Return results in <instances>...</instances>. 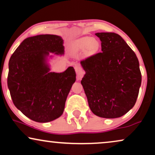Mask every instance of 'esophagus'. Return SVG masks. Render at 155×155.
<instances>
[{
    "label": "esophagus",
    "mask_w": 155,
    "mask_h": 155,
    "mask_svg": "<svg viewBox=\"0 0 155 155\" xmlns=\"http://www.w3.org/2000/svg\"><path fill=\"white\" fill-rule=\"evenodd\" d=\"M75 69L76 71V74H77V76H76L77 80H81L82 77H83V75H84V71L83 70V68H82L80 65H76L75 66Z\"/></svg>",
    "instance_id": "obj_1"
}]
</instances>
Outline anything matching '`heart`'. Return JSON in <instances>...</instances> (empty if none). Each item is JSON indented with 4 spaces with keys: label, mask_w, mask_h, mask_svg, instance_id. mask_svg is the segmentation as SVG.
Returning <instances> with one entry per match:
<instances>
[{
    "label": "heart",
    "mask_w": 155,
    "mask_h": 155,
    "mask_svg": "<svg viewBox=\"0 0 155 155\" xmlns=\"http://www.w3.org/2000/svg\"><path fill=\"white\" fill-rule=\"evenodd\" d=\"M76 46L78 49L83 50L87 48L89 54H92L98 48V42L92 38L85 37L78 40L76 43Z\"/></svg>",
    "instance_id": "b5f03b06"
}]
</instances>
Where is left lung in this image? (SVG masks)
Returning a JSON list of instances; mask_svg holds the SVG:
<instances>
[{"label": "left lung", "mask_w": 155, "mask_h": 155, "mask_svg": "<svg viewBox=\"0 0 155 155\" xmlns=\"http://www.w3.org/2000/svg\"><path fill=\"white\" fill-rule=\"evenodd\" d=\"M101 52L80 61L86 73L81 80L88 104L95 115L124 116L134 107L142 76L134 51L120 35L97 33Z\"/></svg>", "instance_id": "obj_1"}]
</instances>
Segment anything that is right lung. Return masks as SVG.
Segmentation results:
<instances>
[{"label":"right lung","mask_w":155,"mask_h":155,"mask_svg":"<svg viewBox=\"0 0 155 155\" xmlns=\"http://www.w3.org/2000/svg\"><path fill=\"white\" fill-rule=\"evenodd\" d=\"M61 37L41 35L25 39L9 61L8 87L14 105L31 120L51 121L62 115L67 97L75 82L73 67L50 73L46 64L49 52L64 53Z\"/></svg>","instance_id":"add662e5"}]
</instances>
